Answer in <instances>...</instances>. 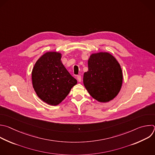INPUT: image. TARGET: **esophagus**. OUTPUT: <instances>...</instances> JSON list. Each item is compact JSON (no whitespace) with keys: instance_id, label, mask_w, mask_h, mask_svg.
Instances as JSON below:
<instances>
[{"instance_id":"obj_1","label":"esophagus","mask_w":155,"mask_h":155,"mask_svg":"<svg viewBox=\"0 0 155 155\" xmlns=\"http://www.w3.org/2000/svg\"><path fill=\"white\" fill-rule=\"evenodd\" d=\"M77 79H78V81L79 82H80V81H81V77L80 75H77Z\"/></svg>"}]
</instances>
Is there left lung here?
<instances>
[{"instance_id":"8db88e82","label":"left lung","mask_w":155,"mask_h":155,"mask_svg":"<svg viewBox=\"0 0 155 155\" xmlns=\"http://www.w3.org/2000/svg\"><path fill=\"white\" fill-rule=\"evenodd\" d=\"M84 73L83 84L92 98L101 103L114 99L119 93L123 74L116 58L106 51L92 54Z\"/></svg>"}]
</instances>
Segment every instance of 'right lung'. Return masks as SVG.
Masks as SVG:
<instances>
[{"label":"right lung","instance_id":"add662e5","mask_svg":"<svg viewBox=\"0 0 155 155\" xmlns=\"http://www.w3.org/2000/svg\"><path fill=\"white\" fill-rule=\"evenodd\" d=\"M61 57L58 51H47L37 60L31 72L36 94L50 105H59L77 83L63 64Z\"/></svg>","mask_w":155,"mask_h":155}]
</instances>
